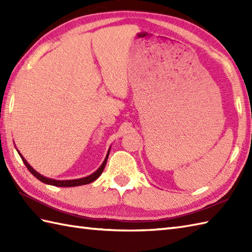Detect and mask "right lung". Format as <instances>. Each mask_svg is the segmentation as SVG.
I'll use <instances>...</instances> for the list:
<instances>
[{"instance_id": "add662e5", "label": "right lung", "mask_w": 252, "mask_h": 252, "mask_svg": "<svg viewBox=\"0 0 252 252\" xmlns=\"http://www.w3.org/2000/svg\"><path fill=\"white\" fill-rule=\"evenodd\" d=\"M17 149V148H16ZM17 152H18V149H17ZM109 152H110V148L108 149V153H107V155H106V157H105V159H104V161H103V163L100 164V167L95 171L94 173H92L91 175H88V176H85V178H82V179H76V180H65V181H61V180H54V179H50V178H46V176H43L42 174H40L39 172H36V171L31 167V165L28 163V161H27V160L23 157V155H21L19 152H18V154H19V156H20V158L23 159V161H24V163H25V165L27 168H28V170L30 171V172L33 174L35 178L39 180V181H41V182H43V183H45V184H49V185H53V186H60V187H72V186H80V185H85V184H90V183H92V182H94L96 179H98L99 178V175L103 173V171H104V168H105V165H106V162H107V159H108V156H109Z\"/></svg>"}]
</instances>
